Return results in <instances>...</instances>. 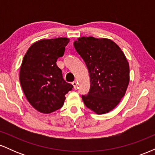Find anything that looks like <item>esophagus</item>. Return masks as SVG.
Here are the masks:
<instances>
[{
	"mask_svg": "<svg viewBox=\"0 0 155 155\" xmlns=\"http://www.w3.org/2000/svg\"><path fill=\"white\" fill-rule=\"evenodd\" d=\"M72 85H73V86H74V89H76V87H77V82H76V81H73Z\"/></svg>",
	"mask_w": 155,
	"mask_h": 155,
	"instance_id": "1",
	"label": "esophagus"
}]
</instances>
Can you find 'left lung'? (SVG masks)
<instances>
[{
  "mask_svg": "<svg viewBox=\"0 0 155 155\" xmlns=\"http://www.w3.org/2000/svg\"><path fill=\"white\" fill-rule=\"evenodd\" d=\"M74 46L90 74V91L81 96L84 104L97 114L108 113L120 102L128 86L130 68L125 55L108 38L81 37Z\"/></svg>",
  "mask_w": 155,
  "mask_h": 155,
  "instance_id": "1",
  "label": "left lung"
}]
</instances>
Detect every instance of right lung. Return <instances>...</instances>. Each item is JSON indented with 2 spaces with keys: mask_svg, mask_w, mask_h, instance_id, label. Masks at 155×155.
Segmentation results:
<instances>
[{
  "mask_svg": "<svg viewBox=\"0 0 155 155\" xmlns=\"http://www.w3.org/2000/svg\"><path fill=\"white\" fill-rule=\"evenodd\" d=\"M69 38L43 39L32 44L23 58L19 81L28 102L37 111L49 114L63 106L73 85L63 78L57 60L63 57Z\"/></svg>",
  "mask_w": 155,
  "mask_h": 155,
  "instance_id": "right-lung-1",
  "label": "right lung"
}]
</instances>
